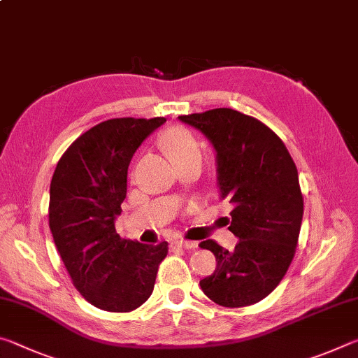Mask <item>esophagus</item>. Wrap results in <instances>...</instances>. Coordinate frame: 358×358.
<instances>
[{
  "instance_id": "obj_1",
  "label": "esophagus",
  "mask_w": 358,
  "mask_h": 358,
  "mask_svg": "<svg viewBox=\"0 0 358 358\" xmlns=\"http://www.w3.org/2000/svg\"><path fill=\"white\" fill-rule=\"evenodd\" d=\"M173 246H177V248H183V250H196V248H197V243H196V241L177 240V241H173Z\"/></svg>"
}]
</instances>
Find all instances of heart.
Segmentation results:
<instances>
[{
	"label": "heart",
	"mask_w": 358,
	"mask_h": 358,
	"mask_svg": "<svg viewBox=\"0 0 358 358\" xmlns=\"http://www.w3.org/2000/svg\"><path fill=\"white\" fill-rule=\"evenodd\" d=\"M161 142L166 153L175 164H180L181 161L191 156L201 155V147H199L197 138L189 131L180 128V126H175V128L166 131Z\"/></svg>",
	"instance_id": "obj_1"
}]
</instances>
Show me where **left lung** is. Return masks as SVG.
I'll return each instance as SVG.
<instances>
[{"label": "left lung", "mask_w": 358, "mask_h": 358, "mask_svg": "<svg viewBox=\"0 0 358 358\" xmlns=\"http://www.w3.org/2000/svg\"><path fill=\"white\" fill-rule=\"evenodd\" d=\"M178 120L213 145L221 199L234 205L229 230L238 238L234 251L213 240L199 245L216 257L215 271L201 287L221 306L252 305L273 292L294 259L303 217L295 162L268 126L234 108Z\"/></svg>", "instance_id": "left-lung-1"}]
</instances>
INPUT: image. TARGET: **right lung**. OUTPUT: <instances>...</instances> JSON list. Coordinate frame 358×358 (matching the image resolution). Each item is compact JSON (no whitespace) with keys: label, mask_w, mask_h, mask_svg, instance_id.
<instances>
[{"label":"right lung","mask_w":358,"mask_h":358,"mask_svg":"<svg viewBox=\"0 0 358 358\" xmlns=\"http://www.w3.org/2000/svg\"><path fill=\"white\" fill-rule=\"evenodd\" d=\"M166 118L102 121L72 142L50 183L48 226L76 289L110 313L136 310L153 292L167 241L143 245L115 230L132 156Z\"/></svg>","instance_id":"right-lung-1"}]
</instances>
